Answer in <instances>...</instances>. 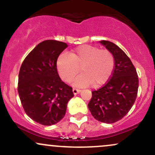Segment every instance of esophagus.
Segmentation results:
<instances>
[{"instance_id":"obj_1","label":"esophagus","mask_w":155,"mask_h":155,"mask_svg":"<svg viewBox=\"0 0 155 155\" xmlns=\"http://www.w3.org/2000/svg\"><path fill=\"white\" fill-rule=\"evenodd\" d=\"M81 92V90H78V89H76V88H74L73 89V92H74V95H77L78 93H79V92Z\"/></svg>"}]
</instances>
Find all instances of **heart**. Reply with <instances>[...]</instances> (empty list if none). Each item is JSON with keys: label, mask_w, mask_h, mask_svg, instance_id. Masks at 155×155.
Returning <instances> with one entry per match:
<instances>
[{"label": "heart", "mask_w": 155, "mask_h": 155, "mask_svg": "<svg viewBox=\"0 0 155 155\" xmlns=\"http://www.w3.org/2000/svg\"><path fill=\"white\" fill-rule=\"evenodd\" d=\"M57 69L61 79L70 82L79 71L72 84L77 87L91 84L98 87L106 84L114 68V58L111 51L91 45L76 47L68 54L60 55L57 60Z\"/></svg>", "instance_id": "obj_1"}]
</instances>
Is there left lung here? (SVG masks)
<instances>
[{
    "mask_svg": "<svg viewBox=\"0 0 155 155\" xmlns=\"http://www.w3.org/2000/svg\"><path fill=\"white\" fill-rule=\"evenodd\" d=\"M99 42L113 54L114 68L108 82L92 92L88 108L95 120L104 123H114L123 118L134 104L138 78L131 60L118 46L108 41Z\"/></svg>",
    "mask_w": 155,
    "mask_h": 155,
    "instance_id": "left-lung-1",
    "label": "left lung"
}]
</instances>
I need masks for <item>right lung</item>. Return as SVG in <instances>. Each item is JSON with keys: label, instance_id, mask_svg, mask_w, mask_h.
<instances>
[{"label": "right lung", "instance_id": "1", "mask_svg": "<svg viewBox=\"0 0 155 155\" xmlns=\"http://www.w3.org/2000/svg\"><path fill=\"white\" fill-rule=\"evenodd\" d=\"M67 44L56 40L41 42L28 54L20 67L18 93L22 107L35 122L49 126L63 118L72 87L62 81L57 60Z\"/></svg>", "mask_w": 155, "mask_h": 155}]
</instances>
